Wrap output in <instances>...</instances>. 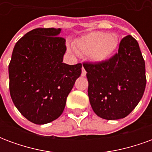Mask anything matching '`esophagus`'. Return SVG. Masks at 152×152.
<instances>
[{
    "label": "esophagus",
    "instance_id": "1",
    "mask_svg": "<svg viewBox=\"0 0 152 152\" xmlns=\"http://www.w3.org/2000/svg\"><path fill=\"white\" fill-rule=\"evenodd\" d=\"M86 75V71L85 70L84 67H82V72H81V76H85Z\"/></svg>",
    "mask_w": 152,
    "mask_h": 152
}]
</instances>
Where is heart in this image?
Instances as JSON below:
<instances>
[{"mask_svg":"<svg viewBox=\"0 0 152 152\" xmlns=\"http://www.w3.org/2000/svg\"><path fill=\"white\" fill-rule=\"evenodd\" d=\"M117 45V36L104 31H93L78 38L73 43L76 53L88 56L95 63H102L108 59Z\"/></svg>","mask_w":152,"mask_h":152,"instance_id":"heart-1","label":"heart"}]
</instances>
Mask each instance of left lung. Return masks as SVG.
<instances>
[{
  "instance_id": "8db88e82",
  "label": "left lung",
  "mask_w": 152,
  "mask_h": 152,
  "mask_svg": "<svg viewBox=\"0 0 152 152\" xmlns=\"http://www.w3.org/2000/svg\"><path fill=\"white\" fill-rule=\"evenodd\" d=\"M88 95L94 112L106 120L127 116L143 95L147 78L145 61L137 41L128 35L118 52L102 63H84Z\"/></svg>"
}]
</instances>
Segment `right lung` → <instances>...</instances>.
<instances>
[{
	"mask_svg": "<svg viewBox=\"0 0 152 152\" xmlns=\"http://www.w3.org/2000/svg\"><path fill=\"white\" fill-rule=\"evenodd\" d=\"M61 29L37 28L15 45L9 64L10 93L28 121L44 124L63 113L66 98L81 74V63H63L66 40Z\"/></svg>",
	"mask_w": 152,
	"mask_h": 152,
	"instance_id": "1",
	"label": "right lung"
}]
</instances>
